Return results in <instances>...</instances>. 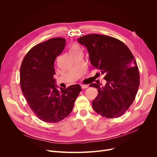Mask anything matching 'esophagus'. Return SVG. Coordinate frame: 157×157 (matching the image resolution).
<instances>
[{
	"label": "esophagus",
	"instance_id": "obj_1",
	"mask_svg": "<svg viewBox=\"0 0 157 157\" xmlns=\"http://www.w3.org/2000/svg\"><path fill=\"white\" fill-rule=\"evenodd\" d=\"M81 86L82 89H85V88H87L88 87V86L87 85H81Z\"/></svg>",
	"mask_w": 157,
	"mask_h": 157
}]
</instances>
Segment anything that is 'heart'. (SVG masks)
<instances>
[{"label":"heart","instance_id":"b5f03b06","mask_svg":"<svg viewBox=\"0 0 157 157\" xmlns=\"http://www.w3.org/2000/svg\"><path fill=\"white\" fill-rule=\"evenodd\" d=\"M70 52H71V53L78 52H81V49H80V48H79L78 46H77V45H74V46H72L71 47Z\"/></svg>","mask_w":157,"mask_h":157}]
</instances>
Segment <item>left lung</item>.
Wrapping results in <instances>:
<instances>
[{"label":"left lung","instance_id":"left-lung-1","mask_svg":"<svg viewBox=\"0 0 157 157\" xmlns=\"http://www.w3.org/2000/svg\"><path fill=\"white\" fill-rule=\"evenodd\" d=\"M88 52L91 64L99 69L105 85L92 83L98 90L92 101L94 111L108 118L121 117L133 103L139 86V72L129 48L110 36L88 34L78 39Z\"/></svg>","mask_w":157,"mask_h":157}]
</instances>
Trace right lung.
<instances>
[{"mask_svg": "<svg viewBox=\"0 0 157 157\" xmlns=\"http://www.w3.org/2000/svg\"><path fill=\"white\" fill-rule=\"evenodd\" d=\"M65 39L52 38L36 45L25 56L20 67V86L30 109L41 120L59 122L71 113L81 87L73 85L57 89L54 62Z\"/></svg>", "mask_w": 157, "mask_h": 157, "instance_id": "right-lung-1", "label": "right lung"}]
</instances>
